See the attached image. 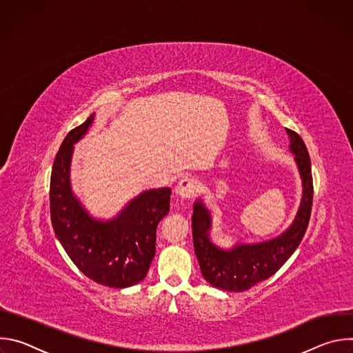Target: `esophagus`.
Instances as JSON below:
<instances>
[{
  "label": "esophagus",
  "instance_id": "esophagus-1",
  "mask_svg": "<svg viewBox=\"0 0 353 353\" xmlns=\"http://www.w3.org/2000/svg\"><path fill=\"white\" fill-rule=\"evenodd\" d=\"M196 191V180H194L192 177H184L179 181L177 187H176V194L180 198H191Z\"/></svg>",
  "mask_w": 353,
  "mask_h": 353
}]
</instances>
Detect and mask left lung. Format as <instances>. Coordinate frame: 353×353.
I'll return each mask as SVG.
<instances>
[{
	"label": "left lung",
	"instance_id": "1",
	"mask_svg": "<svg viewBox=\"0 0 353 353\" xmlns=\"http://www.w3.org/2000/svg\"><path fill=\"white\" fill-rule=\"evenodd\" d=\"M289 149L303 184V195L296 218L281 236L256 244H237L223 250L210 240L211 214L201 201H195L192 214L194 251L203 276L215 288L244 292L272 276L294 253L309 226L313 205V177L307 148L300 135L289 128Z\"/></svg>",
	"mask_w": 353,
	"mask_h": 353
}]
</instances>
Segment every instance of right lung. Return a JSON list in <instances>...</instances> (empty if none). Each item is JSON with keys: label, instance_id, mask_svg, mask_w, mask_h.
<instances>
[{"label": "right lung", "instance_id": "1", "mask_svg": "<svg viewBox=\"0 0 353 353\" xmlns=\"http://www.w3.org/2000/svg\"><path fill=\"white\" fill-rule=\"evenodd\" d=\"M94 120L68 132L56 155L50 179V215L68 257L96 283L128 288L146 276L157 250V228L170 210L168 187L143 191L112 221H97L83 210L71 191L70 163L74 143Z\"/></svg>", "mask_w": 353, "mask_h": 353}]
</instances>
